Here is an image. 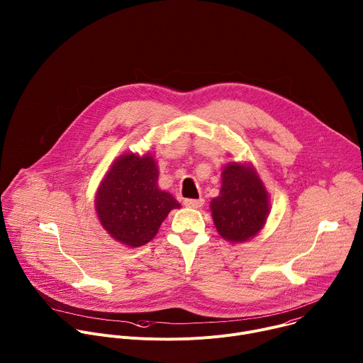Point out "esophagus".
<instances>
[{
  "label": "esophagus",
  "mask_w": 363,
  "mask_h": 363,
  "mask_svg": "<svg viewBox=\"0 0 363 363\" xmlns=\"http://www.w3.org/2000/svg\"><path fill=\"white\" fill-rule=\"evenodd\" d=\"M184 203H185V206H188V208H199V206L203 205V199H202V198H198V199H185Z\"/></svg>",
  "instance_id": "34e87169"
}]
</instances>
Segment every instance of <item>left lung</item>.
Instances as JSON below:
<instances>
[{
  "mask_svg": "<svg viewBox=\"0 0 363 363\" xmlns=\"http://www.w3.org/2000/svg\"><path fill=\"white\" fill-rule=\"evenodd\" d=\"M221 177L220 195L210 206L216 228L230 242L248 241L267 221L269 192L250 164L231 162Z\"/></svg>",
  "mask_w": 363,
  "mask_h": 363,
  "instance_id": "8db88e82",
  "label": "left lung"
}]
</instances>
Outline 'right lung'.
I'll return each mask as SVG.
<instances>
[{"label":"right lung","instance_id":"right-lung-1","mask_svg":"<svg viewBox=\"0 0 363 363\" xmlns=\"http://www.w3.org/2000/svg\"><path fill=\"white\" fill-rule=\"evenodd\" d=\"M160 171L150 153H125L100 182L96 211L101 227L112 238L140 247L157 235L171 210L181 203L158 188Z\"/></svg>","mask_w":363,"mask_h":363}]
</instances>
